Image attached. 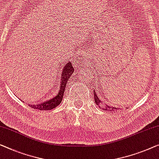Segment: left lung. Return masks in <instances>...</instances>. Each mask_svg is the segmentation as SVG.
Returning <instances> with one entry per match:
<instances>
[{"label":"left lung","instance_id":"8db88e82","mask_svg":"<svg viewBox=\"0 0 159 159\" xmlns=\"http://www.w3.org/2000/svg\"><path fill=\"white\" fill-rule=\"evenodd\" d=\"M93 94H94V101L95 103L98 107H100L101 108H103V110L104 111H115L118 110L117 108L116 107H113V106H110L106 105V103H103L102 102V101L101 100L100 97L98 96V94H96V92H95V90H93Z\"/></svg>","mask_w":159,"mask_h":159}]
</instances>
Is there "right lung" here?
Wrapping results in <instances>:
<instances>
[{
	"instance_id": "obj_1",
	"label": "right lung",
	"mask_w": 159,
	"mask_h": 159,
	"mask_svg": "<svg viewBox=\"0 0 159 159\" xmlns=\"http://www.w3.org/2000/svg\"><path fill=\"white\" fill-rule=\"evenodd\" d=\"M63 69L62 71V74H61V81H60V88H59L58 93H57L56 96H53V98L50 99L48 101H45V102H42L41 103H38L36 105H28L31 106L34 109H39V110H51L53 108H56L57 106L61 103L63 100V94L65 92V89L67 84L68 80H69L70 75L74 70L73 66L71 63V61H68L66 64H63Z\"/></svg>"
}]
</instances>
